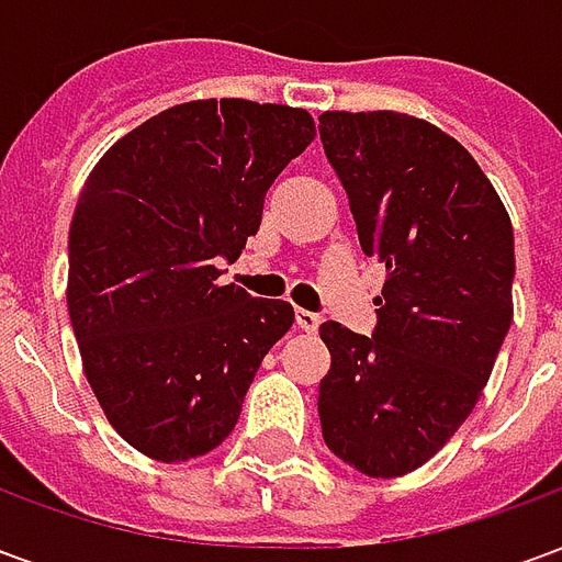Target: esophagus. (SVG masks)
Here are the masks:
<instances>
[{
    "instance_id": "obj_1",
    "label": "esophagus",
    "mask_w": 562,
    "mask_h": 562,
    "mask_svg": "<svg viewBox=\"0 0 562 562\" xmlns=\"http://www.w3.org/2000/svg\"><path fill=\"white\" fill-rule=\"evenodd\" d=\"M294 325L301 330H318V325H322V316L318 313H310V310H294Z\"/></svg>"
}]
</instances>
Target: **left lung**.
Listing matches in <instances>:
<instances>
[{"label":"left lung","mask_w":562,"mask_h":562,"mask_svg":"<svg viewBox=\"0 0 562 562\" xmlns=\"http://www.w3.org/2000/svg\"><path fill=\"white\" fill-rule=\"evenodd\" d=\"M325 156L364 256L385 265L376 330L325 322V446L373 479L418 470L467 422L512 325L515 234L467 147L397 111H325Z\"/></svg>","instance_id":"8db88e82"}]
</instances>
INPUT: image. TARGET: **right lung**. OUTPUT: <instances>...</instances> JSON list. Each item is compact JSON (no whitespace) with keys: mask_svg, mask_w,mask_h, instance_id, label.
<instances>
[{"mask_svg":"<svg viewBox=\"0 0 562 562\" xmlns=\"http://www.w3.org/2000/svg\"><path fill=\"white\" fill-rule=\"evenodd\" d=\"M316 138L304 108L173 104L104 153L68 232V316L95 401L161 463L232 434L261 358L292 328L285 301L222 285L265 195Z\"/></svg>","mask_w":562,"mask_h":562,"instance_id":"right-lung-1","label":"right lung"}]
</instances>
